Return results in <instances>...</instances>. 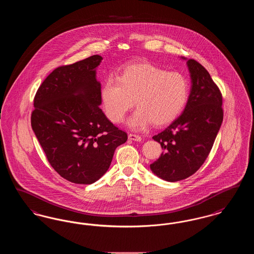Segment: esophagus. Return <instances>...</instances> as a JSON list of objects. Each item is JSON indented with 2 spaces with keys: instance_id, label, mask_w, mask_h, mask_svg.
Returning <instances> with one entry per match:
<instances>
[{
  "instance_id": "obj_1",
  "label": "esophagus",
  "mask_w": 254,
  "mask_h": 254,
  "mask_svg": "<svg viewBox=\"0 0 254 254\" xmlns=\"http://www.w3.org/2000/svg\"><path fill=\"white\" fill-rule=\"evenodd\" d=\"M128 139L131 140V141H135V142H141L142 141V137L137 135V134H129L128 135Z\"/></svg>"
}]
</instances>
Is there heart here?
Returning a JSON list of instances; mask_svg holds the SVG:
<instances>
[{"instance_id":"b5f03b06","label":"heart","mask_w":254,"mask_h":254,"mask_svg":"<svg viewBox=\"0 0 254 254\" xmlns=\"http://www.w3.org/2000/svg\"><path fill=\"white\" fill-rule=\"evenodd\" d=\"M190 91V81L184 73L137 63L125 66L118 78L108 77L101 88V99L106 115L113 123L123 121L135 100L137 109L127 125L143 129L151 123L160 127L173 121L185 109Z\"/></svg>"}]
</instances>
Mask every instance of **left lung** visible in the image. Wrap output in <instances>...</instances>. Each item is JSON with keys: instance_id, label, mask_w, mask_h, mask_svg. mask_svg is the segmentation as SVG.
<instances>
[{"instance_id": "obj_1", "label": "left lung", "mask_w": 254, "mask_h": 254, "mask_svg": "<svg viewBox=\"0 0 254 254\" xmlns=\"http://www.w3.org/2000/svg\"><path fill=\"white\" fill-rule=\"evenodd\" d=\"M187 64L191 88L186 108L165 130L152 137L164 151L150 165V169L168 182L184 180L201 168L212 148L224 116L222 94L209 73L193 59L187 60Z\"/></svg>"}]
</instances>
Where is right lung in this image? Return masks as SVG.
Returning <instances> with one entry per match:
<instances>
[{
    "label": "right lung",
    "instance_id": "add662e5",
    "mask_svg": "<svg viewBox=\"0 0 254 254\" xmlns=\"http://www.w3.org/2000/svg\"><path fill=\"white\" fill-rule=\"evenodd\" d=\"M93 55L54 69L34 98L31 127L51 167L74 184L88 185L109 169L117 146L127 134L107 118L100 105Z\"/></svg>",
    "mask_w": 254,
    "mask_h": 254
}]
</instances>
